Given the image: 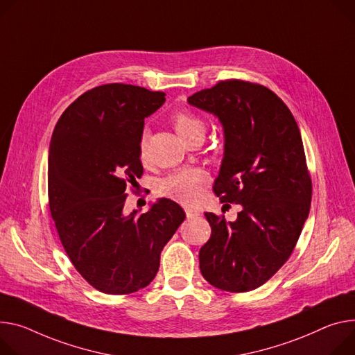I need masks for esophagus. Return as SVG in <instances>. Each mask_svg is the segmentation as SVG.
<instances>
[{
  "instance_id": "34e87169",
  "label": "esophagus",
  "mask_w": 355,
  "mask_h": 355,
  "mask_svg": "<svg viewBox=\"0 0 355 355\" xmlns=\"http://www.w3.org/2000/svg\"><path fill=\"white\" fill-rule=\"evenodd\" d=\"M185 215H187V218H188V219H192V218H197V216H200V212H198V211H196V209L187 208V209H185Z\"/></svg>"
}]
</instances>
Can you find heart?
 I'll list each match as a JSON object with an SVG mask.
<instances>
[{
	"mask_svg": "<svg viewBox=\"0 0 355 355\" xmlns=\"http://www.w3.org/2000/svg\"><path fill=\"white\" fill-rule=\"evenodd\" d=\"M174 128L181 140H185L192 135L205 133L204 121L196 116H191L187 113H180L174 117ZM139 157L143 163H146L148 159L146 137H143L140 141ZM207 184H208V177L204 171L184 170L164 180H161L158 184V192L163 197H167L175 202L191 205L200 200Z\"/></svg>",
	"mask_w": 355,
	"mask_h": 355,
	"instance_id": "heart-1",
	"label": "heart"
}]
</instances>
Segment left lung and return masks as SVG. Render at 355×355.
Wrapping results in <instances>:
<instances>
[{"label": "left lung", "mask_w": 355, "mask_h": 355, "mask_svg": "<svg viewBox=\"0 0 355 355\" xmlns=\"http://www.w3.org/2000/svg\"><path fill=\"white\" fill-rule=\"evenodd\" d=\"M223 128V158L214 182L238 218L205 212L211 238L200 249L204 279L225 292H250L292 254L311 202V180L297 123L270 89L223 80L188 98Z\"/></svg>", "instance_id": "left-lung-1"}]
</instances>
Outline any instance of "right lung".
Returning a JSON list of instances; mask_svg holds the SVG:
<instances>
[{"mask_svg":"<svg viewBox=\"0 0 355 355\" xmlns=\"http://www.w3.org/2000/svg\"><path fill=\"white\" fill-rule=\"evenodd\" d=\"M166 93L110 83L78 98L58 120L49 144V209L60 242L82 277L99 292L128 295L148 286L184 209L158 198L124 212L125 187L143 174L144 119Z\"/></svg>","mask_w":355,"mask_h":355,"instance_id":"right-lung-1","label":"right lung"}]
</instances>
